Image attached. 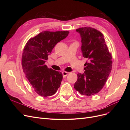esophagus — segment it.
<instances>
[{"label":"esophagus","mask_w":130,"mask_h":130,"mask_svg":"<svg viewBox=\"0 0 130 130\" xmlns=\"http://www.w3.org/2000/svg\"><path fill=\"white\" fill-rule=\"evenodd\" d=\"M62 74H63V75L64 76H67L68 74H69V72H62Z\"/></svg>","instance_id":"obj_1"}]
</instances>
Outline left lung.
Segmentation results:
<instances>
[{"label":"left lung","instance_id":"obj_1","mask_svg":"<svg viewBox=\"0 0 130 130\" xmlns=\"http://www.w3.org/2000/svg\"><path fill=\"white\" fill-rule=\"evenodd\" d=\"M76 31L80 34L84 58L83 74H77L74 88L81 95L87 96L99 93L105 84L112 67V55L109 52L103 34L89 27H82Z\"/></svg>","mask_w":130,"mask_h":130}]
</instances>
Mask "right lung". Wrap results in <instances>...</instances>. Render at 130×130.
<instances>
[{
    "label": "right lung",
    "mask_w": 130,
    "mask_h": 130,
    "mask_svg": "<svg viewBox=\"0 0 130 130\" xmlns=\"http://www.w3.org/2000/svg\"><path fill=\"white\" fill-rule=\"evenodd\" d=\"M69 31H44L27 42L23 50L22 65L31 87L40 96L56 93L63 79L62 73L45 65L48 56L56 44L65 38Z\"/></svg>",
    "instance_id": "obj_1"
}]
</instances>
